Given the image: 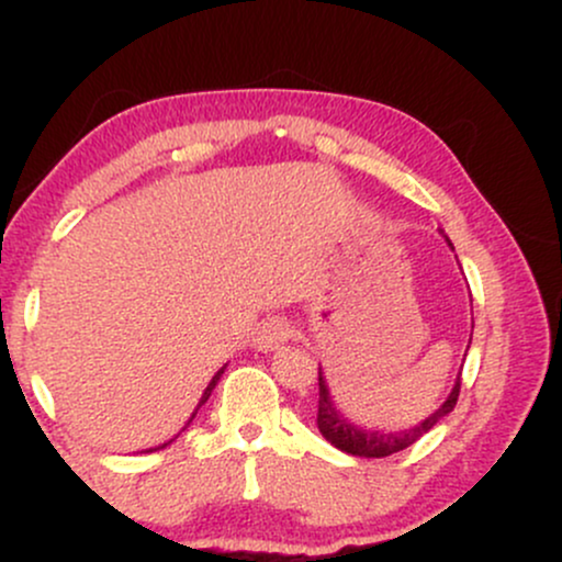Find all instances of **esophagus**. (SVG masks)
Here are the masks:
<instances>
[{
    "label": "esophagus",
    "mask_w": 562,
    "mask_h": 562,
    "mask_svg": "<svg viewBox=\"0 0 562 562\" xmlns=\"http://www.w3.org/2000/svg\"><path fill=\"white\" fill-rule=\"evenodd\" d=\"M290 338H293V327H290V322L277 317V319L263 322L259 333H256L254 346L259 348V351H277V348L285 346Z\"/></svg>",
    "instance_id": "1"
}]
</instances>
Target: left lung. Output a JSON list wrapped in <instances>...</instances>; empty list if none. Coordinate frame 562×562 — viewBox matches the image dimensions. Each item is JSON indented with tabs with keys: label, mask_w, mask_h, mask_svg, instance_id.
Instances as JSON below:
<instances>
[{
	"label": "left lung",
	"mask_w": 562,
	"mask_h": 562,
	"mask_svg": "<svg viewBox=\"0 0 562 562\" xmlns=\"http://www.w3.org/2000/svg\"><path fill=\"white\" fill-rule=\"evenodd\" d=\"M447 243H449V237H447ZM457 396H460V378H457L454 389H451L447 402L438 406L434 415L425 417L423 423H417L415 428L391 430V434H389V430H364V428H357L353 423H348L346 417L340 415L338 409H335L330 391H327V380H325V375H322V367H319L317 428H319V434L325 436L335 449L346 451V454H353V457H389V454H396V451H402L406 447H412L417 438H423L430 428H434V425L441 423L443 417H447L449 412L454 409Z\"/></svg>",
	"instance_id": "obj_1"
}]
</instances>
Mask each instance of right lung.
Here are the masks:
<instances>
[{"instance_id": "right-lung-1", "label": "right lung", "mask_w": 562, "mask_h": 562, "mask_svg": "<svg viewBox=\"0 0 562 562\" xmlns=\"http://www.w3.org/2000/svg\"><path fill=\"white\" fill-rule=\"evenodd\" d=\"M222 372H224V367H222V370H218V372H216V375H214V380H211V383H209V389H205V391H203V396H200V402H198V409H200V406H203L205 402H209L211 391H214V389H216V383H218V378H222ZM198 409H195V412H192V417H190V420H187V425H190L192 420H195ZM187 425H184V428H182V430H187ZM182 430H179V434H182ZM173 438H177V436H173ZM173 438H171V441H173ZM171 441H166V443H164V447H169V443H171ZM164 447H158V449H164ZM150 451H153V449H150Z\"/></svg>"}]
</instances>
